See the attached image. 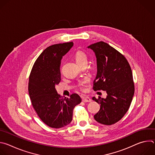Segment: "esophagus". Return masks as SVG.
Instances as JSON below:
<instances>
[{
    "instance_id": "34e87169",
    "label": "esophagus",
    "mask_w": 155,
    "mask_h": 155,
    "mask_svg": "<svg viewBox=\"0 0 155 155\" xmlns=\"http://www.w3.org/2000/svg\"><path fill=\"white\" fill-rule=\"evenodd\" d=\"M82 101L83 102H90L91 101V99L89 97H87V96H85V97H83L82 98Z\"/></svg>"
}]
</instances>
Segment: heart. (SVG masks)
Segmentation results:
<instances>
[{"instance_id": "1", "label": "heart", "mask_w": 155, "mask_h": 155, "mask_svg": "<svg viewBox=\"0 0 155 155\" xmlns=\"http://www.w3.org/2000/svg\"><path fill=\"white\" fill-rule=\"evenodd\" d=\"M74 59L76 63L79 65L83 63H85L87 61V55L83 51H77L74 54ZM84 82H82L80 84V87L81 89H83L84 86Z\"/></svg>"}]
</instances>
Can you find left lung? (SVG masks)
<instances>
[{
    "label": "left lung",
    "mask_w": 155,
    "mask_h": 155,
    "mask_svg": "<svg viewBox=\"0 0 155 155\" xmlns=\"http://www.w3.org/2000/svg\"><path fill=\"white\" fill-rule=\"evenodd\" d=\"M95 53L97 75L94 80V91L102 90L105 99L93 97L101 105L94 116L98 123L111 125L120 120L130 107L134 94V84L130 65L126 58L104 41L88 46Z\"/></svg>",
    "instance_id": "8db88e82"
}]
</instances>
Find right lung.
Returning a JSON list of instances; mask_svg holds the SVG:
<instances>
[{
  "mask_svg": "<svg viewBox=\"0 0 155 155\" xmlns=\"http://www.w3.org/2000/svg\"><path fill=\"white\" fill-rule=\"evenodd\" d=\"M74 43H58L48 47L35 61L29 80L28 91L32 105L41 120L53 128L68 125L72 120L74 107L81 102L77 94L62 97L55 86L61 81L62 57Z\"/></svg>",
  "mask_w": 155,
  "mask_h": 155,
  "instance_id": "obj_1",
  "label": "right lung"
}]
</instances>
